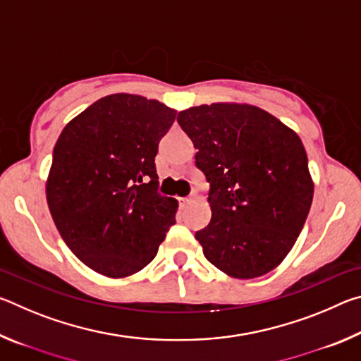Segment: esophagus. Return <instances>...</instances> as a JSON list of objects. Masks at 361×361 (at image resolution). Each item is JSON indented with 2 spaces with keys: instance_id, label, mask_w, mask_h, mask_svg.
Listing matches in <instances>:
<instances>
[{
  "instance_id": "34e87169",
  "label": "esophagus",
  "mask_w": 361,
  "mask_h": 361,
  "mask_svg": "<svg viewBox=\"0 0 361 361\" xmlns=\"http://www.w3.org/2000/svg\"><path fill=\"white\" fill-rule=\"evenodd\" d=\"M194 199H195V194H191V195H189V197H181V199H178L180 207H186L189 202H192Z\"/></svg>"
}]
</instances>
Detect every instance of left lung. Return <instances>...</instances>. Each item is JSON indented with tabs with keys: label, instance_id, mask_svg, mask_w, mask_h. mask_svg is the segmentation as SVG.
I'll use <instances>...</instances> for the list:
<instances>
[{
	"label": "left lung",
	"instance_id": "8db88e82",
	"mask_svg": "<svg viewBox=\"0 0 361 361\" xmlns=\"http://www.w3.org/2000/svg\"><path fill=\"white\" fill-rule=\"evenodd\" d=\"M176 121L210 185L212 219L195 232L205 258L231 277L264 276L290 253L312 204L301 138L264 109L237 103L189 108Z\"/></svg>",
	"mask_w": 361,
	"mask_h": 361
}]
</instances>
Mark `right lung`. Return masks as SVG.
Here are the masks:
<instances>
[{
	"instance_id": "right-lung-1",
	"label": "right lung",
	"mask_w": 361,
	"mask_h": 361,
	"mask_svg": "<svg viewBox=\"0 0 361 361\" xmlns=\"http://www.w3.org/2000/svg\"><path fill=\"white\" fill-rule=\"evenodd\" d=\"M176 111L140 95L103 97L60 133L46 197L66 245L119 279L142 271L175 224L176 200L157 191L154 157Z\"/></svg>"
}]
</instances>
